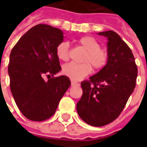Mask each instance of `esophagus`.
I'll use <instances>...</instances> for the list:
<instances>
[{"label": "esophagus", "instance_id": "obj_1", "mask_svg": "<svg viewBox=\"0 0 147 147\" xmlns=\"http://www.w3.org/2000/svg\"><path fill=\"white\" fill-rule=\"evenodd\" d=\"M71 85L72 86H76V85H78V82H75V81H74V80H72L71 81Z\"/></svg>", "mask_w": 147, "mask_h": 147}]
</instances>
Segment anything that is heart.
I'll list each match as a JSON object with an SVG mask.
<instances>
[{
    "mask_svg": "<svg viewBox=\"0 0 147 147\" xmlns=\"http://www.w3.org/2000/svg\"><path fill=\"white\" fill-rule=\"evenodd\" d=\"M78 43L87 51L82 58L83 63L76 64L70 62L63 67V73L74 81H79L90 74L92 71V66L96 70L103 69L109 58L108 52L100 48V43L94 37H82L78 40ZM55 53L59 59L64 61L68 60L69 58V43L65 41L59 42L56 47Z\"/></svg>",
    "mask_w": 147,
    "mask_h": 147,
    "instance_id": "heart-1",
    "label": "heart"
}]
</instances>
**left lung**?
<instances>
[{"label": "left lung", "instance_id": "left-lung-1", "mask_svg": "<svg viewBox=\"0 0 147 147\" xmlns=\"http://www.w3.org/2000/svg\"><path fill=\"white\" fill-rule=\"evenodd\" d=\"M108 38V61L96 74L81 82L82 95L77 103L85 123L102 127L115 120L136 87L138 66L129 47L115 32H99Z\"/></svg>", "mask_w": 147, "mask_h": 147}]
</instances>
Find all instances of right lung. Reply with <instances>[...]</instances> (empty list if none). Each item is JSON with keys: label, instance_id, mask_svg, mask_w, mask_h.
<instances>
[{"label": "right lung", "instance_id": "add662e5", "mask_svg": "<svg viewBox=\"0 0 147 147\" xmlns=\"http://www.w3.org/2000/svg\"><path fill=\"white\" fill-rule=\"evenodd\" d=\"M63 37L59 28L37 24L20 37L9 55L10 91L21 113L32 121L53 115L70 86L67 76L54 77L61 69L55 49Z\"/></svg>", "mask_w": 147, "mask_h": 147}]
</instances>
